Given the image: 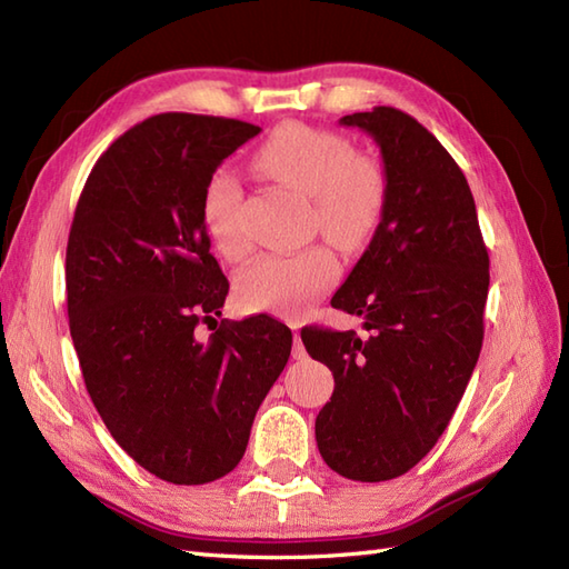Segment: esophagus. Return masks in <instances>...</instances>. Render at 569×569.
<instances>
[{"instance_id":"1","label":"esophagus","mask_w":569,"mask_h":569,"mask_svg":"<svg viewBox=\"0 0 569 569\" xmlns=\"http://www.w3.org/2000/svg\"><path fill=\"white\" fill-rule=\"evenodd\" d=\"M291 355H293V359H306V357H308L306 347H303V340H300L298 328L293 330V349H291Z\"/></svg>"}]
</instances>
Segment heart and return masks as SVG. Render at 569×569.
Returning <instances> with one entry per match:
<instances>
[{"label": "heart", "instance_id": "heart-1", "mask_svg": "<svg viewBox=\"0 0 569 569\" xmlns=\"http://www.w3.org/2000/svg\"><path fill=\"white\" fill-rule=\"evenodd\" d=\"M253 166L276 183L306 192L310 227L320 229L337 249L357 251L379 227L389 183L383 166L371 153L352 151L347 137L332 129L286 122L253 153ZM202 222L222 257L239 261L249 251L241 220L244 188L217 168L202 188ZM340 276V263L325 244L293 253H263L237 276L241 306L298 312L322 296Z\"/></svg>", "mask_w": 569, "mask_h": 569}]
</instances>
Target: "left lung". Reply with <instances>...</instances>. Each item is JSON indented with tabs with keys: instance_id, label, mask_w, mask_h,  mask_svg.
Here are the masks:
<instances>
[{
	"instance_id": "1",
	"label": "left lung",
	"mask_w": 569,
	"mask_h": 569,
	"mask_svg": "<svg viewBox=\"0 0 569 569\" xmlns=\"http://www.w3.org/2000/svg\"><path fill=\"white\" fill-rule=\"evenodd\" d=\"M379 143L383 217L332 298L365 332L303 328L335 391L316 420L337 475L386 481L426 457L462 401L485 340L489 253L462 168L418 119L373 107L340 119Z\"/></svg>"
}]
</instances>
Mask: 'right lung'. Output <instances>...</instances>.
<instances>
[{
  "instance_id": "add662e5",
  "label": "right lung",
  "mask_w": 569,
  "mask_h": 569,
  "mask_svg": "<svg viewBox=\"0 0 569 569\" xmlns=\"http://www.w3.org/2000/svg\"><path fill=\"white\" fill-rule=\"evenodd\" d=\"M259 131L149 117L100 156L70 224L68 320L84 386L119 447L171 485H208L239 465L291 357L293 335L271 316L214 320L229 281L210 253L202 188ZM200 323L216 325L208 341Z\"/></svg>"
}]
</instances>
